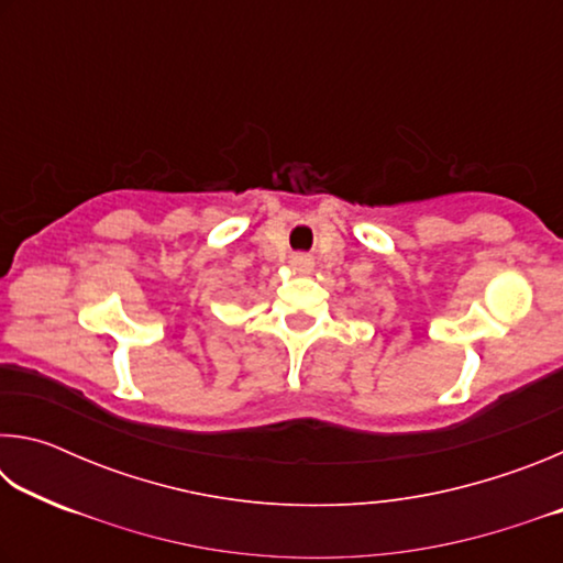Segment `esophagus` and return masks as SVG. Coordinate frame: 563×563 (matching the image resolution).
I'll use <instances>...</instances> for the list:
<instances>
[{
  "label": "esophagus",
  "instance_id": "1",
  "mask_svg": "<svg viewBox=\"0 0 563 563\" xmlns=\"http://www.w3.org/2000/svg\"><path fill=\"white\" fill-rule=\"evenodd\" d=\"M290 265L298 273H308L312 268V258H310V255H305V253H298V255H292V258H290Z\"/></svg>",
  "mask_w": 563,
  "mask_h": 563
}]
</instances>
